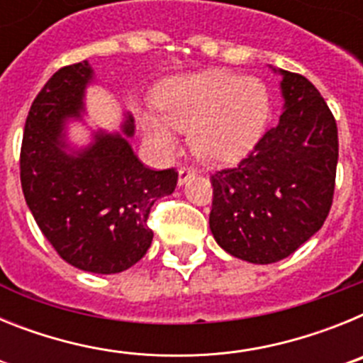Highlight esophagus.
<instances>
[{
    "instance_id": "obj_1",
    "label": "esophagus",
    "mask_w": 363,
    "mask_h": 363,
    "mask_svg": "<svg viewBox=\"0 0 363 363\" xmlns=\"http://www.w3.org/2000/svg\"><path fill=\"white\" fill-rule=\"evenodd\" d=\"M192 176H194V169H191V167H179L178 185H185Z\"/></svg>"
}]
</instances>
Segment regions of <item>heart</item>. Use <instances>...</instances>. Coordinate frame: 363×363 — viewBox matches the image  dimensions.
Returning <instances> with one entry per match:
<instances>
[{
    "instance_id": "1",
    "label": "heart",
    "mask_w": 363,
    "mask_h": 363,
    "mask_svg": "<svg viewBox=\"0 0 363 363\" xmlns=\"http://www.w3.org/2000/svg\"><path fill=\"white\" fill-rule=\"evenodd\" d=\"M158 116L143 114L145 142L171 156L174 130L189 133L191 149L207 163H229L245 156L264 134L271 98L264 82L229 70H205L163 82L154 91Z\"/></svg>"
}]
</instances>
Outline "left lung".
Segmentation results:
<instances>
[{
    "mask_svg": "<svg viewBox=\"0 0 363 363\" xmlns=\"http://www.w3.org/2000/svg\"><path fill=\"white\" fill-rule=\"evenodd\" d=\"M271 69L281 76L280 121L238 167L211 176L214 240L259 265L287 258L322 229L338 163V129L318 89L300 74Z\"/></svg>",
    "mask_w": 363,
    "mask_h": 363,
    "instance_id": "8db88e82",
    "label": "left lung"
}]
</instances>
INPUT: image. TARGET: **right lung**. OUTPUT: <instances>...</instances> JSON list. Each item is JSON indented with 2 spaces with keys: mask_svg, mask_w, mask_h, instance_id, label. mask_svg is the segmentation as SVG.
<instances>
[{
  "mask_svg": "<svg viewBox=\"0 0 363 363\" xmlns=\"http://www.w3.org/2000/svg\"><path fill=\"white\" fill-rule=\"evenodd\" d=\"M91 63L57 70L32 101L21 143V189L38 227L56 252L86 272L116 274L145 256L154 201L172 194L174 169L152 171L134 154V118L125 112L116 133L92 130L74 147L69 121L83 120Z\"/></svg>",
  "mask_w": 363,
  "mask_h": 363,
  "instance_id": "right-lung-1",
  "label": "right lung"
}]
</instances>
